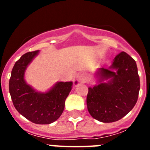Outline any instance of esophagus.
<instances>
[{"label": "esophagus", "instance_id": "34e87169", "mask_svg": "<svg viewBox=\"0 0 150 150\" xmlns=\"http://www.w3.org/2000/svg\"><path fill=\"white\" fill-rule=\"evenodd\" d=\"M78 80L81 83H84L87 80V75L86 74H80L78 75Z\"/></svg>", "mask_w": 150, "mask_h": 150}]
</instances>
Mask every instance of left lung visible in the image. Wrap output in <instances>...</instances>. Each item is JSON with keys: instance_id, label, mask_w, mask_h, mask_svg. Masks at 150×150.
I'll return each instance as SVG.
<instances>
[{"instance_id": "left-lung-1", "label": "left lung", "mask_w": 150, "mask_h": 150, "mask_svg": "<svg viewBox=\"0 0 150 150\" xmlns=\"http://www.w3.org/2000/svg\"><path fill=\"white\" fill-rule=\"evenodd\" d=\"M98 84L88 88L87 108L94 119L113 122L127 115L137 103L140 78L136 62L122 52L108 68L96 71Z\"/></svg>"}]
</instances>
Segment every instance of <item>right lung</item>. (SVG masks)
I'll list each match as a JSON object with an SVG mask.
<instances>
[{
  "instance_id": "right-lung-1",
  "label": "right lung",
  "mask_w": 150,
  "mask_h": 150,
  "mask_svg": "<svg viewBox=\"0 0 150 150\" xmlns=\"http://www.w3.org/2000/svg\"><path fill=\"white\" fill-rule=\"evenodd\" d=\"M39 52H27L16 62L9 82V90L13 105L21 115L35 124L46 125L56 121L62 114L73 82H57L46 92L36 91L28 84L25 73Z\"/></svg>"
}]
</instances>
